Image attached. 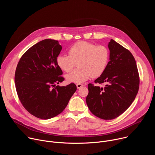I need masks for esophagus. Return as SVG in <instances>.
Here are the masks:
<instances>
[{"instance_id": "esophagus-1", "label": "esophagus", "mask_w": 155, "mask_h": 155, "mask_svg": "<svg viewBox=\"0 0 155 155\" xmlns=\"http://www.w3.org/2000/svg\"><path fill=\"white\" fill-rule=\"evenodd\" d=\"M84 85L83 84H81V83H78L77 84V87L78 89H80V88H81V87H83Z\"/></svg>"}]
</instances>
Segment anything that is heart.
I'll return each instance as SVG.
<instances>
[{"label":"heart","mask_w":155,"mask_h":155,"mask_svg":"<svg viewBox=\"0 0 155 155\" xmlns=\"http://www.w3.org/2000/svg\"><path fill=\"white\" fill-rule=\"evenodd\" d=\"M69 54L58 56L59 67L65 72L72 71L77 62L78 69L66 75L69 81L80 83L90 77H98L105 71L109 61L110 52L104 45L85 41L75 43L69 48Z\"/></svg>","instance_id":"obj_1"}]
</instances>
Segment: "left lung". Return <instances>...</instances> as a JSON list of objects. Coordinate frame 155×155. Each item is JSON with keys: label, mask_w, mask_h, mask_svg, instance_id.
Returning <instances> with one entry per match:
<instances>
[{"label": "left lung", "mask_w": 155, "mask_h": 155, "mask_svg": "<svg viewBox=\"0 0 155 155\" xmlns=\"http://www.w3.org/2000/svg\"><path fill=\"white\" fill-rule=\"evenodd\" d=\"M110 61L95 81L104 87L88 84L86 104L91 112L102 120H113L129 107L138 93L140 78L132 53L114 40L108 43Z\"/></svg>", "instance_id": "obj_1"}]
</instances>
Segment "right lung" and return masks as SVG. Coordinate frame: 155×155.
Returning a JSON list of instances; mask_svg holds the SVG:
<instances>
[{"label": "right lung", "instance_id": "right-lung-1", "mask_svg": "<svg viewBox=\"0 0 155 155\" xmlns=\"http://www.w3.org/2000/svg\"><path fill=\"white\" fill-rule=\"evenodd\" d=\"M61 50L58 40H41L28 50L17 65L18 96L27 111L38 118L48 120L60 114L77 90L73 83L56 85L64 80L56 61Z\"/></svg>", "mask_w": 155, "mask_h": 155}]
</instances>
